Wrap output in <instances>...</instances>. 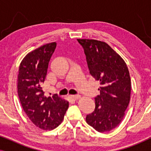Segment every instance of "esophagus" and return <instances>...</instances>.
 <instances>
[{"mask_svg": "<svg viewBox=\"0 0 151 151\" xmlns=\"http://www.w3.org/2000/svg\"><path fill=\"white\" fill-rule=\"evenodd\" d=\"M70 98H71V99H73V100H78L80 98V96H70Z\"/></svg>", "mask_w": 151, "mask_h": 151, "instance_id": "esophagus-1", "label": "esophagus"}]
</instances>
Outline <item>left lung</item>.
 <instances>
[{
	"label": "left lung",
	"instance_id": "obj_1",
	"mask_svg": "<svg viewBox=\"0 0 151 151\" xmlns=\"http://www.w3.org/2000/svg\"><path fill=\"white\" fill-rule=\"evenodd\" d=\"M84 49L91 76L100 82L96 108L86 122L96 131L109 132L119 124L131 98V83L127 64L105 42L77 39Z\"/></svg>",
	"mask_w": 151,
	"mask_h": 151
}]
</instances>
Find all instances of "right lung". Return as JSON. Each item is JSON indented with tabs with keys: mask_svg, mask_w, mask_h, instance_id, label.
<instances>
[{
	"mask_svg": "<svg viewBox=\"0 0 151 151\" xmlns=\"http://www.w3.org/2000/svg\"><path fill=\"white\" fill-rule=\"evenodd\" d=\"M56 45L48 43L28 53L18 70V94L22 109L34 125L45 131L58 127L69 107V102L56 95L45 96L42 87Z\"/></svg>",
	"mask_w": 151,
	"mask_h": 151,
	"instance_id": "1",
	"label": "right lung"
}]
</instances>
